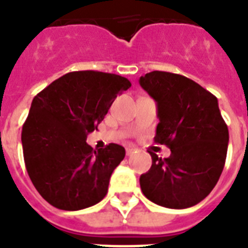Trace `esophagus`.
<instances>
[{"mask_svg":"<svg viewBox=\"0 0 248 248\" xmlns=\"http://www.w3.org/2000/svg\"><path fill=\"white\" fill-rule=\"evenodd\" d=\"M134 152H135V149H134V148H126V155H134Z\"/></svg>","mask_w":248,"mask_h":248,"instance_id":"1","label":"esophagus"}]
</instances>
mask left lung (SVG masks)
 <instances>
[{"instance_id": "obj_1", "label": "left lung", "mask_w": 248, "mask_h": 248, "mask_svg": "<svg viewBox=\"0 0 248 248\" xmlns=\"http://www.w3.org/2000/svg\"><path fill=\"white\" fill-rule=\"evenodd\" d=\"M139 83L157 103L155 141L171 151L169 158L149 152L152 167L140 176L141 192L163 207H192L210 194L225 165L229 132L217 99L170 72L147 73Z\"/></svg>"}]
</instances>
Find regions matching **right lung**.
Wrapping results in <instances>:
<instances>
[{
	"label": "right lung",
	"instance_id": "1",
	"mask_svg": "<svg viewBox=\"0 0 248 248\" xmlns=\"http://www.w3.org/2000/svg\"><path fill=\"white\" fill-rule=\"evenodd\" d=\"M130 87L122 76L78 71L34 96L21 130L23 155L34 188L54 207L77 211L105 197L110 175L126 152L113 143L93 151L86 139L117 95Z\"/></svg>",
	"mask_w": 248,
	"mask_h": 248
}]
</instances>
